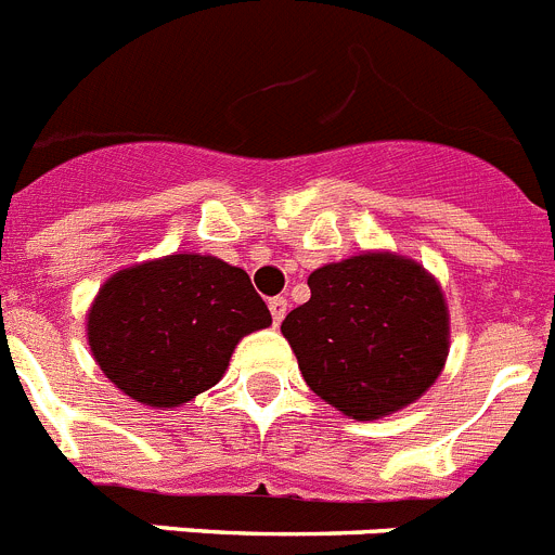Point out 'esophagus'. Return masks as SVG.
Listing matches in <instances>:
<instances>
[{
  "instance_id": "1",
  "label": "esophagus",
  "mask_w": 555,
  "mask_h": 555,
  "mask_svg": "<svg viewBox=\"0 0 555 555\" xmlns=\"http://www.w3.org/2000/svg\"><path fill=\"white\" fill-rule=\"evenodd\" d=\"M268 309H271V318H273V323H282L284 321V314H287V298H282V296H276V298H271V301H268Z\"/></svg>"
}]
</instances>
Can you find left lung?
I'll return each mask as SVG.
<instances>
[{
	"instance_id": "left-lung-1",
	"label": "left lung",
	"mask_w": 555,
	"mask_h": 555,
	"mask_svg": "<svg viewBox=\"0 0 555 555\" xmlns=\"http://www.w3.org/2000/svg\"><path fill=\"white\" fill-rule=\"evenodd\" d=\"M309 301L282 334L314 396L353 421H378L437 382L451 314L437 279L414 259L362 251L309 273Z\"/></svg>"
}]
</instances>
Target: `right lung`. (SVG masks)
I'll return each mask as SVG.
<instances>
[{
  "label": "right lung",
  "instance_id": "add662e5",
  "mask_svg": "<svg viewBox=\"0 0 555 555\" xmlns=\"http://www.w3.org/2000/svg\"><path fill=\"white\" fill-rule=\"evenodd\" d=\"M85 321L93 359L124 396L173 409L216 387L271 312L243 268L184 251L113 273Z\"/></svg>",
  "mask_w": 555,
  "mask_h": 555
}]
</instances>
